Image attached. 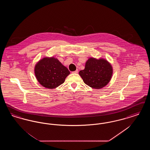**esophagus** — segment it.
<instances>
[{"label":"esophagus","instance_id":"1","mask_svg":"<svg viewBox=\"0 0 150 150\" xmlns=\"http://www.w3.org/2000/svg\"><path fill=\"white\" fill-rule=\"evenodd\" d=\"M72 73H75V74H77V73H78V70H75V71L72 72Z\"/></svg>","mask_w":150,"mask_h":150}]
</instances>
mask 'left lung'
<instances>
[{
    "mask_svg": "<svg viewBox=\"0 0 150 150\" xmlns=\"http://www.w3.org/2000/svg\"><path fill=\"white\" fill-rule=\"evenodd\" d=\"M79 75L86 85L94 89H100L110 81L112 68L106 59L90 58L86 62L84 70L80 71Z\"/></svg>",
    "mask_w": 150,
    "mask_h": 150,
    "instance_id": "8db88e82",
    "label": "left lung"
}]
</instances>
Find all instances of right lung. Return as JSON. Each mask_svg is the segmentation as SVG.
I'll return each mask as SVG.
<instances>
[{"label":"right lung","mask_w":150,"mask_h":150,"mask_svg":"<svg viewBox=\"0 0 150 150\" xmlns=\"http://www.w3.org/2000/svg\"><path fill=\"white\" fill-rule=\"evenodd\" d=\"M36 78L47 88L54 89L64 83L70 71L55 58H44L35 67Z\"/></svg>","instance_id":"right-lung-1"}]
</instances>
